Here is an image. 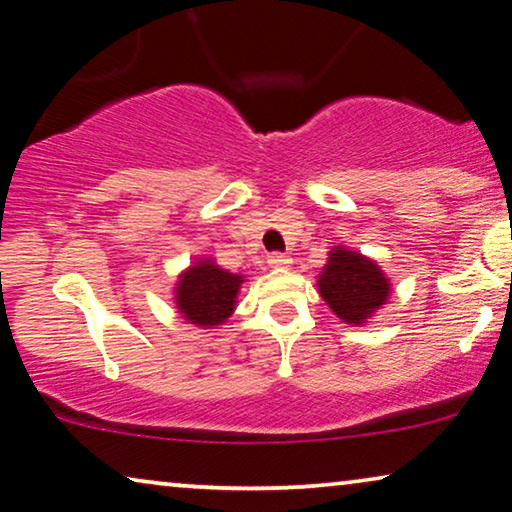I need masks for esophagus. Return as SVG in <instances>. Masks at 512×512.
<instances>
[{"instance_id": "obj_1", "label": "esophagus", "mask_w": 512, "mask_h": 512, "mask_svg": "<svg viewBox=\"0 0 512 512\" xmlns=\"http://www.w3.org/2000/svg\"><path fill=\"white\" fill-rule=\"evenodd\" d=\"M293 261H291V256H286V254H279V251H274V254H270L268 256V265L270 268H277V270H281V268H288V265H291Z\"/></svg>"}]
</instances>
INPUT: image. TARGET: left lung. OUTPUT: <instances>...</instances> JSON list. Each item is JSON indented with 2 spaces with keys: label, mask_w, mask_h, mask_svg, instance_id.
I'll return each mask as SVG.
<instances>
[{
  "label": "left lung",
  "mask_w": 512,
  "mask_h": 512,
  "mask_svg": "<svg viewBox=\"0 0 512 512\" xmlns=\"http://www.w3.org/2000/svg\"><path fill=\"white\" fill-rule=\"evenodd\" d=\"M318 293L344 323L360 325L388 302L390 281L367 256L335 247L328 265L318 274Z\"/></svg>",
  "instance_id": "8db88e82"
}]
</instances>
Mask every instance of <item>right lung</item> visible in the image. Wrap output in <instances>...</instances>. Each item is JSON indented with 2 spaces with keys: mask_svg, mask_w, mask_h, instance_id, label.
I'll use <instances>...</instances> for the list:
<instances>
[{
  "mask_svg": "<svg viewBox=\"0 0 512 512\" xmlns=\"http://www.w3.org/2000/svg\"><path fill=\"white\" fill-rule=\"evenodd\" d=\"M242 281V274L221 270L210 258L198 261L180 274L175 288L177 309L198 328L221 325L235 311Z\"/></svg>",
  "mask_w": 512,
  "mask_h": 512,
  "instance_id": "obj_1",
  "label": "right lung"
}]
</instances>
